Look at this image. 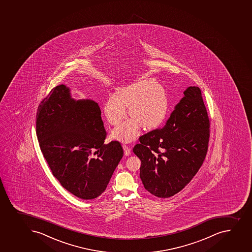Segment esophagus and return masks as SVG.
Instances as JSON below:
<instances>
[{"label": "esophagus", "instance_id": "esophagus-1", "mask_svg": "<svg viewBox=\"0 0 252 252\" xmlns=\"http://www.w3.org/2000/svg\"><path fill=\"white\" fill-rule=\"evenodd\" d=\"M123 148V150H124L125 155H126V156H129L130 155V149L128 147L127 145H123L122 146Z\"/></svg>", "mask_w": 252, "mask_h": 252}]
</instances>
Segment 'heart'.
<instances>
[{
	"instance_id": "1",
	"label": "heart",
	"mask_w": 252,
	"mask_h": 252,
	"mask_svg": "<svg viewBox=\"0 0 252 252\" xmlns=\"http://www.w3.org/2000/svg\"><path fill=\"white\" fill-rule=\"evenodd\" d=\"M116 95H110L103 105L107 122L117 126L126 117V108L132 118L112 130V136L122 142H130L140 135V126L152 130L164 121L168 109L165 90L152 78H141L120 88Z\"/></svg>"
}]
</instances>
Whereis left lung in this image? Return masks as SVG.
Returning <instances> with one entry per match:
<instances>
[{"mask_svg":"<svg viewBox=\"0 0 252 252\" xmlns=\"http://www.w3.org/2000/svg\"><path fill=\"white\" fill-rule=\"evenodd\" d=\"M209 139L201 90L189 86L164 126L140 136L133 149L141 161L140 177L145 189L159 198L181 191L203 164Z\"/></svg>","mask_w":252,"mask_h":252,"instance_id":"obj_1","label":"left lung"}]
</instances>
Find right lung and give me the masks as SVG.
<instances>
[{
  "mask_svg": "<svg viewBox=\"0 0 252 252\" xmlns=\"http://www.w3.org/2000/svg\"><path fill=\"white\" fill-rule=\"evenodd\" d=\"M36 133L53 176L80 199L99 196L123 156L118 141L104 144L97 102L74 99L65 85L53 88L38 106Z\"/></svg>",
  "mask_w": 252,
  "mask_h": 252,
  "instance_id": "right-lung-1",
  "label": "right lung"
}]
</instances>
